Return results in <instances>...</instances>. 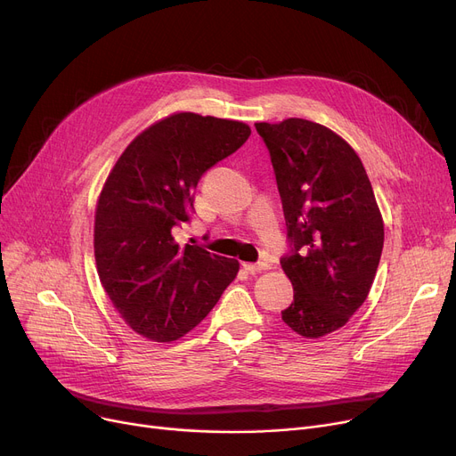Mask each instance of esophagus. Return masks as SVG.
<instances>
[{
	"instance_id": "34e87169",
	"label": "esophagus",
	"mask_w": 456,
	"mask_h": 456,
	"mask_svg": "<svg viewBox=\"0 0 456 456\" xmlns=\"http://www.w3.org/2000/svg\"><path fill=\"white\" fill-rule=\"evenodd\" d=\"M249 273H256V272H262V270H268L270 265L268 262H244L242 265Z\"/></svg>"
}]
</instances>
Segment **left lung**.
<instances>
[{"label":"left lung","mask_w":456,"mask_h":456,"mask_svg":"<svg viewBox=\"0 0 456 456\" xmlns=\"http://www.w3.org/2000/svg\"><path fill=\"white\" fill-rule=\"evenodd\" d=\"M255 127L270 151L290 242L281 266L294 301L282 322L320 338L366 301L385 244L382 216L362 160L342 136L301 118Z\"/></svg>","instance_id":"obj_1"}]
</instances>
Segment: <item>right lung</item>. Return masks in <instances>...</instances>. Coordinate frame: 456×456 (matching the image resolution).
<instances>
[{
  "mask_svg": "<svg viewBox=\"0 0 456 456\" xmlns=\"http://www.w3.org/2000/svg\"><path fill=\"white\" fill-rule=\"evenodd\" d=\"M251 129L234 119L172 114L140 133L109 174L95 208L100 281L126 323L153 342H174L218 303L240 265L201 246H179L194 190Z\"/></svg>",
  "mask_w": 456,
  "mask_h": 456,
  "instance_id": "1",
  "label": "right lung"
}]
</instances>
